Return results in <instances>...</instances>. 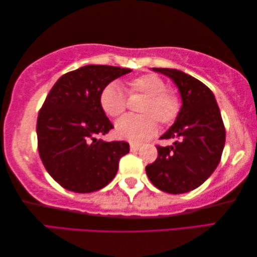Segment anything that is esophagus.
Wrapping results in <instances>:
<instances>
[{"label":"esophagus","instance_id":"obj_1","mask_svg":"<svg viewBox=\"0 0 257 257\" xmlns=\"http://www.w3.org/2000/svg\"><path fill=\"white\" fill-rule=\"evenodd\" d=\"M139 148H140L139 145H136V144L130 145V149H131V152H138L139 151Z\"/></svg>","mask_w":257,"mask_h":257}]
</instances>
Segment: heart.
<instances>
[{
  "mask_svg": "<svg viewBox=\"0 0 257 257\" xmlns=\"http://www.w3.org/2000/svg\"><path fill=\"white\" fill-rule=\"evenodd\" d=\"M131 92L147 95L141 108L146 115H126L116 123L115 132L119 139L141 144L151 139L157 132V120L168 124L177 117L180 109L178 97L167 90V84L156 74H144L130 82ZM100 105L106 115L117 117L126 109V94L118 81H111L102 88Z\"/></svg>",
  "mask_w": 257,
  "mask_h": 257,
  "instance_id": "1",
  "label": "heart"
}]
</instances>
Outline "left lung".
I'll use <instances>...</instances> for the list:
<instances>
[{
    "instance_id": "1",
    "label": "left lung",
    "mask_w": 257,
    "mask_h": 257,
    "mask_svg": "<svg viewBox=\"0 0 257 257\" xmlns=\"http://www.w3.org/2000/svg\"><path fill=\"white\" fill-rule=\"evenodd\" d=\"M175 82L181 97L175 123L161 139L159 156L146 172L153 185L170 194H183L202 185L218 165L225 146V127L215 95L203 82L176 69L153 68Z\"/></svg>"
}]
</instances>
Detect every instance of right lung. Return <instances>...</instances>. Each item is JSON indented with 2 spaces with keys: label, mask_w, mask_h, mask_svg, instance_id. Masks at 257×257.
Wrapping results in <instances>:
<instances>
[{
  "label": "right lung",
  "mask_w": 257,
  "mask_h": 257,
  "mask_svg": "<svg viewBox=\"0 0 257 257\" xmlns=\"http://www.w3.org/2000/svg\"><path fill=\"white\" fill-rule=\"evenodd\" d=\"M109 65H86L62 76L39 112V155L49 175L62 187L90 193L115 178L118 162L130 152L125 141L97 137L113 127L100 105L102 88L131 72Z\"/></svg>",
  "instance_id": "obj_1"
}]
</instances>
